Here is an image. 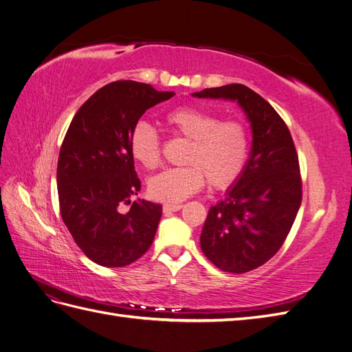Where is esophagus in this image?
<instances>
[{"mask_svg":"<svg viewBox=\"0 0 352 352\" xmlns=\"http://www.w3.org/2000/svg\"><path fill=\"white\" fill-rule=\"evenodd\" d=\"M182 207H184L182 204H164L163 211L164 212H173V211H179Z\"/></svg>","mask_w":352,"mask_h":352,"instance_id":"1","label":"esophagus"}]
</instances>
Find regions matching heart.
<instances>
[{
  "label": "heart",
  "mask_w": 352,
  "mask_h": 352,
  "mask_svg": "<svg viewBox=\"0 0 352 352\" xmlns=\"http://www.w3.org/2000/svg\"><path fill=\"white\" fill-rule=\"evenodd\" d=\"M175 136L189 142L184 157L185 167L167 168L148 182V192L158 201L177 204L204 186L226 189L243 173L250 158L248 127L241 120H221L216 113L201 107H177L164 116ZM129 148L133 158L145 168L162 162V141L154 127L138 122L131 133Z\"/></svg>",
  "instance_id": "1"
}]
</instances>
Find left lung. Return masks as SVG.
I'll use <instances>...</instances> for the list:
<instances>
[{
  "mask_svg": "<svg viewBox=\"0 0 352 352\" xmlns=\"http://www.w3.org/2000/svg\"><path fill=\"white\" fill-rule=\"evenodd\" d=\"M198 98L238 101L252 129L251 155L226 198L211 207L201 250L223 272L247 273L280 250L302 199L300 162L282 117L241 83L195 92Z\"/></svg>",
  "mask_w": 352,
  "mask_h": 352,
  "instance_id": "left-lung-1",
  "label": "left lung"
}]
</instances>
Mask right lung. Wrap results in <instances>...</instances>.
<instances>
[{"instance_id": "add662e5", "label": "right lung", "mask_w": 352, "mask_h": 352, "mask_svg": "<svg viewBox=\"0 0 352 352\" xmlns=\"http://www.w3.org/2000/svg\"><path fill=\"white\" fill-rule=\"evenodd\" d=\"M175 92L117 80L82 104L63 140L57 186L61 219L78 247L104 267H124L151 247L162 206L133 201L141 189L131 133L141 116ZM131 206L123 213L121 206Z\"/></svg>"}]
</instances>
